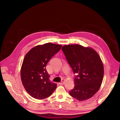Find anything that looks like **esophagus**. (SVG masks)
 <instances>
[{
    "label": "esophagus",
    "instance_id": "34e87169",
    "mask_svg": "<svg viewBox=\"0 0 120 120\" xmlns=\"http://www.w3.org/2000/svg\"><path fill=\"white\" fill-rule=\"evenodd\" d=\"M64 82H64V80L62 79V81H61V82L59 83V84H60V85H63V84H64Z\"/></svg>",
    "mask_w": 120,
    "mask_h": 120
}]
</instances>
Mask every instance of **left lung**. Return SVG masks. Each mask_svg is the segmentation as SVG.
I'll return each mask as SVG.
<instances>
[{"label": "left lung", "instance_id": "left-lung-1", "mask_svg": "<svg viewBox=\"0 0 120 120\" xmlns=\"http://www.w3.org/2000/svg\"><path fill=\"white\" fill-rule=\"evenodd\" d=\"M62 49L74 74H77L70 95L80 101L91 98L99 90L104 74L99 54L92 48L78 44L65 45Z\"/></svg>", "mask_w": 120, "mask_h": 120}]
</instances>
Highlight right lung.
Instances as JSON below:
<instances>
[{"label":"right lung","instance_id":"1","mask_svg":"<svg viewBox=\"0 0 120 120\" xmlns=\"http://www.w3.org/2000/svg\"><path fill=\"white\" fill-rule=\"evenodd\" d=\"M61 47L60 45L46 43L34 47L25 55L21 68V78L25 89L32 97L44 99L55 90L57 84L50 82L46 66Z\"/></svg>","mask_w":120,"mask_h":120}]
</instances>
